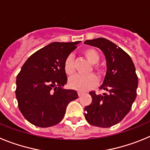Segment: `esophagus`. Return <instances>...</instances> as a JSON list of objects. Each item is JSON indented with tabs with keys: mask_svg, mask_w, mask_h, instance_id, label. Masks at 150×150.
Returning a JSON list of instances; mask_svg holds the SVG:
<instances>
[{
	"mask_svg": "<svg viewBox=\"0 0 150 150\" xmlns=\"http://www.w3.org/2000/svg\"><path fill=\"white\" fill-rule=\"evenodd\" d=\"M82 95H83V91H78V95H79V96H81Z\"/></svg>",
	"mask_w": 150,
	"mask_h": 150,
	"instance_id": "esophagus-1",
	"label": "esophagus"
}]
</instances>
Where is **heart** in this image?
<instances>
[{
	"label": "heart",
	"mask_w": 150,
	"mask_h": 150,
	"mask_svg": "<svg viewBox=\"0 0 150 150\" xmlns=\"http://www.w3.org/2000/svg\"><path fill=\"white\" fill-rule=\"evenodd\" d=\"M83 54L88 62L91 64H96L100 60V55L98 52L92 48H88L83 51ZM95 70H98V67L95 65ZM64 70L68 76H71L74 73V58L72 55H68L64 63ZM97 83L96 76L94 74H88L86 76L75 75L69 79V86L78 91H87Z\"/></svg>",
	"instance_id": "b5f03b06"
}]
</instances>
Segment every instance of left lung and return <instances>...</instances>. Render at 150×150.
Masks as SVG:
<instances>
[{
  "label": "left lung",
  "instance_id": "8db88e82",
  "mask_svg": "<svg viewBox=\"0 0 150 150\" xmlns=\"http://www.w3.org/2000/svg\"><path fill=\"white\" fill-rule=\"evenodd\" d=\"M86 44L100 49L106 57L107 73L98 95L90 91L91 104L85 107V118L91 125L110 128L124 119L137 97L138 78L131 57L120 47L105 38L88 40Z\"/></svg>",
  "mask_w": 150,
  "mask_h": 150
}]
</instances>
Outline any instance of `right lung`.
<instances>
[{"label": "right lung", "mask_w": 150, "mask_h": 150, "mask_svg": "<svg viewBox=\"0 0 150 150\" xmlns=\"http://www.w3.org/2000/svg\"><path fill=\"white\" fill-rule=\"evenodd\" d=\"M79 41L54 42L27 59L16 77L18 109L26 120L40 128L62 121L67 106L78 98L76 91L64 89L67 82L64 63Z\"/></svg>", "instance_id": "obj_1"}]
</instances>
